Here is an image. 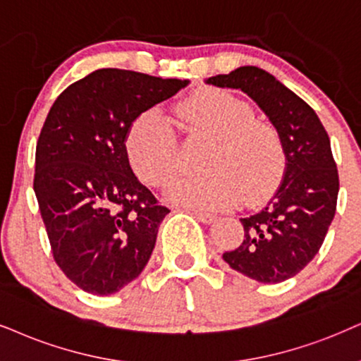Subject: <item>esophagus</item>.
Masks as SVG:
<instances>
[{
  "label": "esophagus",
  "mask_w": 361,
  "mask_h": 361,
  "mask_svg": "<svg viewBox=\"0 0 361 361\" xmlns=\"http://www.w3.org/2000/svg\"><path fill=\"white\" fill-rule=\"evenodd\" d=\"M193 214H195L196 218H198L200 221L204 223V225H209V223H213L214 220H216V216H214L213 213H207V212H198V209H196V212H193Z\"/></svg>",
  "instance_id": "esophagus-1"
}]
</instances>
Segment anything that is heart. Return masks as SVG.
<instances>
[{
    "label": "heart",
    "instance_id": "b5f03b06",
    "mask_svg": "<svg viewBox=\"0 0 361 361\" xmlns=\"http://www.w3.org/2000/svg\"><path fill=\"white\" fill-rule=\"evenodd\" d=\"M178 126L213 140L202 176H180L168 186L175 202L207 209L230 207L241 196L253 204L280 183L285 147L275 123L257 118L253 104L228 90L196 91L175 108ZM125 147L141 180L163 186L178 168V143L170 123L158 109L136 116Z\"/></svg>",
    "mask_w": 361,
    "mask_h": 361
}]
</instances>
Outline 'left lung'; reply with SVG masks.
I'll return each mask as SVG.
<instances>
[{
    "label": "left lung",
    "mask_w": 361,
    "mask_h": 361,
    "mask_svg": "<svg viewBox=\"0 0 361 361\" xmlns=\"http://www.w3.org/2000/svg\"><path fill=\"white\" fill-rule=\"evenodd\" d=\"M207 83L253 98L280 130L286 154L280 188L262 212L241 218L243 241L223 259L252 280H288L314 258L335 216L340 180L330 138L313 108L262 68L240 66Z\"/></svg>",
    "instance_id": "obj_1"
}]
</instances>
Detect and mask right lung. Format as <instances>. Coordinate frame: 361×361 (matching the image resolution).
I'll return each mask as SVG.
<instances>
[{"label": "right lung", "mask_w": 361, "mask_h": 361, "mask_svg": "<svg viewBox=\"0 0 361 361\" xmlns=\"http://www.w3.org/2000/svg\"><path fill=\"white\" fill-rule=\"evenodd\" d=\"M186 80L103 68L68 86L36 143L33 188L53 259L81 290L111 295L147 267L170 208L141 185L125 140Z\"/></svg>", "instance_id": "right-lung-1"}]
</instances>
